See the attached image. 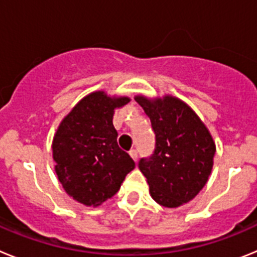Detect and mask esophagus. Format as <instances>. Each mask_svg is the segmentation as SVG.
<instances>
[{
    "mask_svg": "<svg viewBox=\"0 0 257 257\" xmlns=\"http://www.w3.org/2000/svg\"><path fill=\"white\" fill-rule=\"evenodd\" d=\"M130 156H131V158H133L134 161L138 160V152H136L135 149H131V151H130Z\"/></svg>",
    "mask_w": 257,
    "mask_h": 257,
    "instance_id": "1",
    "label": "esophagus"
}]
</instances>
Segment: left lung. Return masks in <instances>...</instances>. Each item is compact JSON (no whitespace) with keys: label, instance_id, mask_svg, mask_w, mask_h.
<instances>
[{"label":"left lung","instance_id":"8db88e82","mask_svg":"<svg viewBox=\"0 0 257 257\" xmlns=\"http://www.w3.org/2000/svg\"><path fill=\"white\" fill-rule=\"evenodd\" d=\"M156 134V148L142 158L139 169L152 198L167 208L188 203L205 187L213 166L216 145L197 113L179 97L136 95Z\"/></svg>","mask_w":257,"mask_h":257}]
</instances>
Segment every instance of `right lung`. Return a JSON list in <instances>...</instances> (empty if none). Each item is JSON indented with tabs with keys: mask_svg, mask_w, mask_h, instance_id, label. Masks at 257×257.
Listing matches in <instances>:
<instances>
[{
	"mask_svg": "<svg viewBox=\"0 0 257 257\" xmlns=\"http://www.w3.org/2000/svg\"><path fill=\"white\" fill-rule=\"evenodd\" d=\"M130 101L94 91L61 119L52 139L55 172L74 201L97 207L119 190L135 162L117 144L113 115Z\"/></svg>",
	"mask_w": 257,
	"mask_h": 257,
	"instance_id": "1",
	"label": "right lung"
}]
</instances>
